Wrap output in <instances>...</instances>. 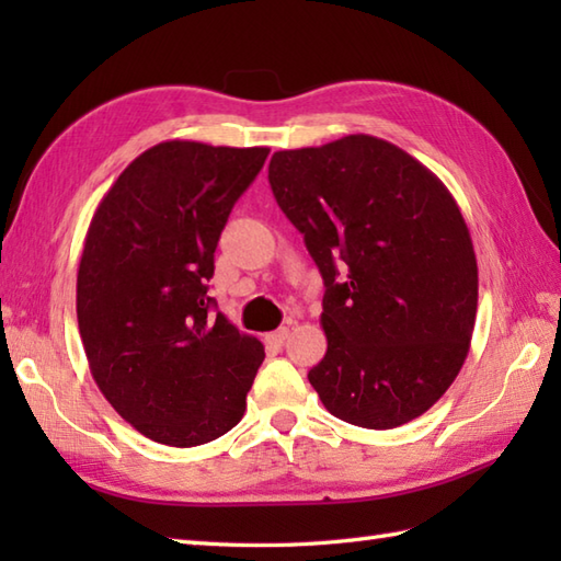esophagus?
Instances as JSON below:
<instances>
[{
  "label": "esophagus",
  "mask_w": 561,
  "mask_h": 561,
  "mask_svg": "<svg viewBox=\"0 0 561 561\" xmlns=\"http://www.w3.org/2000/svg\"><path fill=\"white\" fill-rule=\"evenodd\" d=\"M287 335H289V328H279V330L270 332V335H265V342L272 344V347H282L284 340H287Z\"/></svg>",
  "instance_id": "34e87169"
}]
</instances>
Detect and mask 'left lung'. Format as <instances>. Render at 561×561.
<instances>
[{
	"mask_svg": "<svg viewBox=\"0 0 561 561\" xmlns=\"http://www.w3.org/2000/svg\"><path fill=\"white\" fill-rule=\"evenodd\" d=\"M270 185L323 274L328 352L308 380L337 420L396 428L462 368L478 260L456 199L408 151L371 135L274 151Z\"/></svg>",
	"mask_w": 561,
	"mask_h": 561,
	"instance_id": "left-lung-1",
	"label": "left lung"
}]
</instances>
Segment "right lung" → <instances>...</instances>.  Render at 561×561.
Here are the masks:
<instances>
[{
	"mask_svg": "<svg viewBox=\"0 0 561 561\" xmlns=\"http://www.w3.org/2000/svg\"><path fill=\"white\" fill-rule=\"evenodd\" d=\"M267 153L161 141L91 219L77 274L83 352L105 400L157 444H207L245 412L265 347L211 316L207 282L236 199Z\"/></svg>",
	"mask_w": 561,
	"mask_h": 561,
	"instance_id": "right-lung-1",
	"label": "right lung"
}]
</instances>
